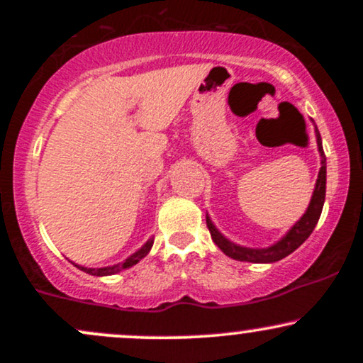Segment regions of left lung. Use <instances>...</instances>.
<instances>
[{"instance_id":"8db88e82","label":"left lung","mask_w":363,"mask_h":363,"mask_svg":"<svg viewBox=\"0 0 363 363\" xmlns=\"http://www.w3.org/2000/svg\"><path fill=\"white\" fill-rule=\"evenodd\" d=\"M314 123V121H312ZM315 141H318V150L320 155V169L318 181H315L314 193H312L311 203L307 206L306 213L301 216L297 223L281 237L278 242H274L268 247H245V245H239L232 240H228L218 228L211 222L210 216L206 215V225L210 228V234L213 242L222 249L223 254L237 261H247V262H277L291 254L297 247L306 242L307 237L312 234L315 225L319 222L320 211L324 206V198H326V155L323 152V141H320V135L315 126Z\"/></svg>"}]
</instances>
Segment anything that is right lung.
<instances>
[{"instance_id":"add662e5","label":"right lung","mask_w":363,"mask_h":363,"mask_svg":"<svg viewBox=\"0 0 363 363\" xmlns=\"http://www.w3.org/2000/svg\"><path fill=\"white\" fill-rule=\"evenodd\" d=\"M152 245H153V237H152V239H148L143 245H141L138 251L133 252L131 256H128L126 259L118 262V264L102 266V268H86V266H80V264H77V262H73V264L77 266L78 269H82V272L91 274V277H109V274H116V273L123 272V269L131 268V266H135L136 262H140L150 252Z\"/></svg>"}]
</instances>
